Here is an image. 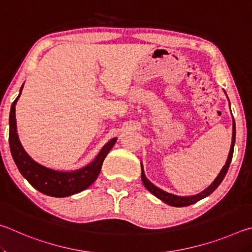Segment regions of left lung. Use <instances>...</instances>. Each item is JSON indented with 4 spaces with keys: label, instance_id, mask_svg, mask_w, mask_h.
Wrapping results in <instances>:
<instances>
[{
    "label": "left lung",
    "instance_id": "1",
    "mask_svg": "<svg viewBox=\"0 0 252 252\" xmlns=\"http://www.w3.org/2000/svg\"><path fill=\"white\" fill-rule=\"evenodd\" d=\"M234 142H236V123H234V120H233V125H232V142H231V148H230V152H229L227 162H225V164L223 165L222 170H221L220 173L218 174V177L216 178V180L213 181L211 185L207 188L206 190H203L202 192H200V193L195 194V195H189V197H180V195H176V194L165 192V191L161 190L160 188L156 187L152 182H150V181L148 180L147 177H146V174H144L142 165H141V179H142L143 185H144V187H146L149 191H150V192L153 195H156L157 198H159L163 202L169 204V206H172V207H187V206H190V204H193L195 202H198L199 200H201L203 198L208 197L209 194H211L213 191H215L217 188L219 187L220 183L222 182V180H223L224 177H225V174H227V172H228L229 165H230V163H231L232 156H233Z\"/></svg>",
    "mask_w": 252,
    "mask_h": 252
}]
</instances>
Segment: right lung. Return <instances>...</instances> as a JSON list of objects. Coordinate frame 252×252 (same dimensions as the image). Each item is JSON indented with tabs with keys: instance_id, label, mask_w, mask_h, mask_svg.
Instances as JSON below:
<instances>
[{
	"instance_id": "obj_1",
	"label": "right lung",
	"mask_w": 252,
	"mask_h": 252,
	"mask_svg": "<svg viewBox=\"0 0 252 252\" xmlns=\"http://www.w3.org/2000/svg\"><path fill=\"white\" fill-rule=\"evenodd\" d=\"M24 85V84H23ZM23 85L21 87L20 94L11 105L10 111V132H8V142L12 157L21 174L27 179L30 185L39 190L40 192L51 197L63 198L81 192L90 187L96 180L101 171L102 163L105 157L117 142V138L111 139L105 146L101 149L99 155L90 164L85 165L74 171H58L44 165L37 163L30 157L21 144L16 131L15 104L22 93Z\"/></svg>"
}]
</instances>
